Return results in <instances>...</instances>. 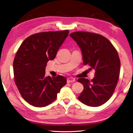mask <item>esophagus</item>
<instances>
[{
  "label": "esophagus",
  "instance_id": "esophagus-1",
  "mask_svg": "<svg viewBox=\"0 0 133 133\" xmlns=\"http://www.w3.org/2000/svg\"><path fill=\"white\" fill-rule=\"evenodd\" d=\"M75 82V79L71 77H69L67 78V83H73Z\"/></svg>",
  "mask_w": 133,
  "mask_h": 133
}]
</instances>
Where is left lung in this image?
<instances>
[{"label": "left lung", "mask_w": 133, "mask_h": 133, "mask_svg": "<svg viewBox=\"0 0 133 133\" xmlns=\"http://www.w3.org/2000/svg\"><path fill=\"white\" fill-rule=\"evenodd\" d=\"M70 36L82 50L83 64L95 70V77L91 82L85 78L77 80L84 87L78 100L88 106H100L109 100L117 84L120 70L117 51L107 38L100 35L76 31Z\"/></svg>", "instance_id": "1"}]
</instances>
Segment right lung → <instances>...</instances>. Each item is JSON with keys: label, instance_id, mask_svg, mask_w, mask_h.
Listing matches in <instances>:
<instances>
[{"label": "right lung", "instance_id": "right-lung-1", "mask_svg": "<svg viewBox=\"0 0 133 133\" xmlns=\"http://www.w3.org/2000/svg\"><path fill=\"white\" fill-rule=\"evenodd\" d=\"M69 33L66 30L36 33L27 37L18 49L13 61L15 82L30 105L43 107L51 104L66 84L62 76L46 77L45 68L48 61L55 59Z\"/></svg>", "mask_w": 133, "mask_h": 133}]
</instances>
